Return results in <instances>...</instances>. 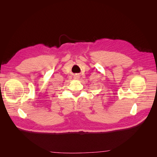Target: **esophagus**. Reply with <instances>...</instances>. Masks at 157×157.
I'll list each match as a JSON object with an SVG mask.
<instances>
[{
  "instance_id": "34e87169",
  "label": "esophagus",
  "mask_w": 157,
  "mask_h": 157,
  "mask_svg": "<svg viewBox=\"0 0 157 157\" xmlns=\"http://www.w3.org/2000/svg\"><path fill=\"white\" fill-rule=\"evenodd\" d=\"M75 79H77V80H78V78H79V76L78 75H75Z\"/></svg>"
}]
</instances>
